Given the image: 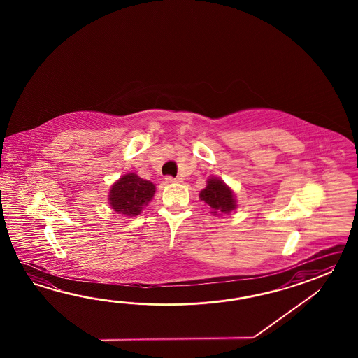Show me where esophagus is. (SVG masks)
<instances>
[{
    "instance_id": "esophagus-1",
    "label": "esophagus",
    "mask_w": 358,
    "mask_h": 358,
    "mask_svg": "<svg viewBox=\"0 0 358 358\" xmlns=\"http://www.w3.org/2000/svg\"><path fill=\"white\" fill-rule=\"evenodd\" d=\"M165 180H166V182H182V178H179V176H178V178H173V176H166V178H165Z\"/></svg>"
}]
</instances>
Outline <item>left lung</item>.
I'll return each instance as SVG.
<instances>
[{"label": "left lung", "mask_w": 358, "mask_h": 358, "mask_svg": "<svg viewBox=\"0 0 358 358\" xmlns=\"http://www.w3.org/2000/svg\"><path fill=\"white\" fill-rule=\"evenodd\" d=\"M206 184V188L199 192V199L211 207V213L220 216L221 213H229L236 208V198L233 189L227 185L222 179L211 176Z\"/></svg>", "instance_id": "obj_1"}]
</instances>
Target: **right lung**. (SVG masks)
I'll return each mask as SVG.
<instances>
[{
    "label": "right lung",
    "instance_id": "obj_1",
    "mask_svg": "<svg viewBox=\"0 0 358 358\" xmlns=\"http://www.w3.org/2000/svg\"><path fill=\"white\" fill-rule=\"evenodd\" d=\"M156 192L152 182L145 180L136 173L119 178L108 192V205L115 213L125 216H137L151 202Z\"/></svg>",
    "mask_w": 358,
    "mask_h": 358
}]
</instances>
